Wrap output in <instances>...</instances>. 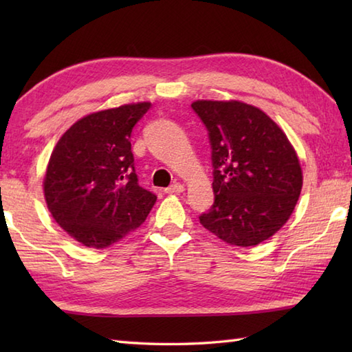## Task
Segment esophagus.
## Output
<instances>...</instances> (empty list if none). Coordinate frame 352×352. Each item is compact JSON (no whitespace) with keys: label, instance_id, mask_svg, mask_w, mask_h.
<instances>
[{"label":"esophagus","instance_id":"1","mask_svg":"<svg viewBox=\"0 0 352 352\" xmlns=\"http://www.w3.org/2000/svg\"><path fill=\"white\" fill-rule=\"evenodd\" d=\"M183 190H184V186L182 183H174L172 186H169V188L164 189L166 193H182Z\"/></svg>","mask_w":352,"mask_h":352}]
</instances>
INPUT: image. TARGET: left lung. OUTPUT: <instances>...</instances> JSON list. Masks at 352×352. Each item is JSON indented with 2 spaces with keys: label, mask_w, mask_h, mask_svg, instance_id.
I'll use <instances>...</instances> for the list:
<instances>
[{
  "label": "left lung",
  "mask_w": 352,
  "mask_h": 352,
  "mask_svg": "<svg viewBox=\"0 0 352 352\" xmlns=\"http://www.w3.org/2000/svg\"><path fill=\"white\" fill-rule=\"evenodd\" d=\"M212 146L210 210L206 230L230 245H258L290 218L302 172L286 134L265 111L241 101H195Z\"/></svg>",
  "instance_id": "8db88e82"
}]
</instances>
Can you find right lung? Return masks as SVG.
<instances>
[{"mask_svg":"<svg viewBox=\"0 0 352 352\" xmlns=\"http://www.w3.org/2000/svg\"><path fill=\"white\" fill-rule=\"evenodd\" d=\"M151 107L125 104L81 118L50 157L43 192L52 218L89 248H106L136 230L157 197L139 186L131 131Z\"/></svg>","mask_w":352,"mask_h":352,"instance_id":"obj_1","label":"right lung"}]
</instances>
